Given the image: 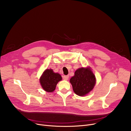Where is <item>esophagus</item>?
<instances>
[{
  "instance_id": "34e87169",
  "label": "esophagus",
  "mask_w": 131,
  "mask_h": 131,
  "mask_svg": "<svg viewBox=\"0 0 131 131\" xmlns=\"http://www.w3.org/2000/svg\"><path fill=\"white\" fill-rule=\"evenodd\" d=\"M68 78H69V77H68V75H64V76L63 77V79L64 80H67L68 79Z\"/></svg>"
}]
</instances>
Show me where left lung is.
Masks as SVG:
<instances>
[{"label":"left lung","mask_w":131,"mask_h":131,"mask_svg":"<svg viewBox=\"0 0 131 131\" xmlns=\"http://www.w3.org/2000/svg\"><path fill=\"white\" fill-rule=\"evenodd\" d=\"M73 91L77 95L84 96L93 89L96 82L95 77L90 68H80L75 72L70 79Z\"/></svg>","instance_id":"1"}]
</instances>
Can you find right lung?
<instances>
[{"label": "right lung", "mask_w": 131, "mask_h": 131, "mask_svg": "<svg viewBox=\"0 0 131 131\" xmlns=\"http://www.w3.org/2000/svg\"><path fill=\"white\" fill-rule=\"evenodd\" d=\"M62 80L61 75L54 73L51 69L46 70L40 79V82L43 90L52 92L56 89L58 82Z\"/></svg>", "instance_id": "right-lung-1"}]
</instances>
